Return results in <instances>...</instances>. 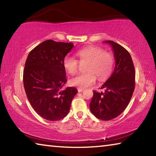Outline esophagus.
Returning a JSON list of instances; mask_svg holds the SVG:
<instances>
[{"mask_svg": "<svg viewBox=\"0 0 156 156\" xmlns=\"http://www.w3.org/2000/svg\"><path fill=\"white\" fill-rule=\"evenodd\" d=\"M84 91L83 89H81V88H78V92H82V91Z\"/></svg>", "mask_w": 156, "mask_h": 156, "instance_id": "esophagus-1", "label": "esophagus"}]
</instances>
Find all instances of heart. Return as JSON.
<instances>
[{
    "label": "heart",
    "mask_w": 156,
    "mask_h": 156,
    "mask_svg": "<svg viewBox=\"0 0 156 156\" xmlns=\"http://www.w3.org/2000/svg\"><path fill=\"white\" fill-rule=\"evenodd\" d=\"M80 63H86V73L80 74L69 80L71 85L79 88H87L93 84L96 76L100 81L105 80L113 70L114 58L111 53L105 51L98 47H87L77 52ZM79 61L75 58L66 56L63 65L69 73L73 75L78 72Z\"/></svg>",
    "instance_id": "heart-1"
}]
</instances>
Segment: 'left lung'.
Masks as SVG:
<instances>
[{
    "label": "left lung",
    "mask_w": 156,
    "mask_h": 156,
    "mask_svg": "<svg viewBox=\"0 0 156 156\" xmlns=\"http://www.w3.org/2000/svg\"><path fill=\"white\" fill-rule=\"evenodd\" d=\"M105 43L110 44L114 53L115 68L100 87L105 89L104 93L94 91L89 107L97 118L110 120L120 115L130 102L135 88L136 72L127 50L112 41Z\"/></svg>",
    "instance_id": "left-lung-1"
}]
</instances>
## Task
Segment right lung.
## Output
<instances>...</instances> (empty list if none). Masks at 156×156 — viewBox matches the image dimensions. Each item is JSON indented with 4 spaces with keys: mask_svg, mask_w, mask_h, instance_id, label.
Instances as JSON below:
<instances>
[{
    "mask_svg": "<svg viewBox=\"0 0 156 156\" xmlns=\"http://www.w3.org/2000/svg\"><path fill=\"white\" fill-rule=\"evenodd\" d=\"M72 43L47 40L28 54L23 71V84L31 107L42 118L58 121L69 112L77 94L75 87L62 89L67 83L63 60L73 48Z\"/></svg>",
    "mask_w": 156,
    "mask_h": 156,
    "instance_id": "add662e5",
    "label": "right lung"
}]
</instances>
